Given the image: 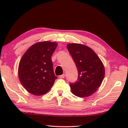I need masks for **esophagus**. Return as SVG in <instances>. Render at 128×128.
<instances>
[{
  "label": "esophagus",
  "instance_id": "1",
  "mask_svg": "<svg viewBox=\"0 0 128 128\" xmlns=\"http://www.w3.org/2000/svg\"><path fill=\"white\" fill-rule=\"evenodd\" d=\"M59 78H64V74H62L60 76H59Z\"/></svg>",
  "mask_w": 128,
  "mask_h": 128
}]
</instances>
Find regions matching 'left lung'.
Listing matches in <instances>:
<instances>
[{"label": "left lung", "instance_id": "left-lung-1", "mask_svg": "<svg viewBox=\"0 0 128 128\" xmlns=\"http://www.w3.org/2000/svg\"><path fill=\"white\" fill-rule=\"evenodd\" d=\"M68 50L78 70V81L70 84L73 94L79 97H88L100 86L105 76L102 61L95 52L86 45L69 44Z\"/></svg>", "mask_w": 128, "mask_h": 128}]
</instances>
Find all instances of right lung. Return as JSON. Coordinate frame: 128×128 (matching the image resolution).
Instances as JSON below:
<instances>
[{
	"label": "right lung",
	"instance_id": "obj_1",
	"mask_svg": "<svg viewBox=\"0 0 128 128\" xmlns=\"http://www.w3.org/2000/svg\"><path fill=\"white\" fill-rule=\"evenodd\" d=\"M55 42L42 41L28 49L19 62V80L30 93L41 96L49 92L57 78L51 56L56 48Z\"/></svg>",
	"mask_w": 128,
	"mask_h": 128
}]
</instances>
